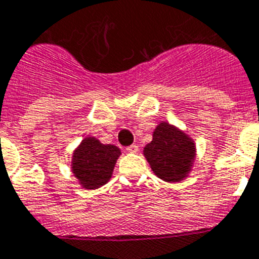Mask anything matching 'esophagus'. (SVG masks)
I'll use <instances>...</instances> for the list:
<instances>
[{
	"label": "esophagus",
	"instance_id": "1",
	"mask_svg": "<svg viewBox=\"0 0 259 259\" xmlns=\"http://www.w3.org/2000/svg\"><path fill=\"white\" fill-rule=\"evenodd\" d=\"M126 150L129 151V153H137V151H138V146L133 144V145H130V146H127Z\"/></svg>",
	"mask_w": 259,
	"mask_h": 259
}]
</instances>
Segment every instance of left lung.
Instances as JSON below:
<instances>
[{"instance_id": "left-lung-1", "label": "left lung", "mask_w": 259, "mask_h": 259, "mask_svg": "<svg viewBox=\"0 0 259 259\" xmlns=\"http://www.w3.org/2000/svg\"><path fill=\"white\" fill-rule=\"evenodd\" d=\"M151 170L166 182H180L190 173L195 158V145L182 130L161 122L153 132V141L144 149Z\"/></svg>"}]
</instances>
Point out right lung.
<instances>
[{
  "instance_id": "obj_1",
  "label": "right lung",
  "mask_w": 259,
  "mask_h": 259,
  "mask_svg": "<svg viewBox=\"0 0 259 259\" xmlns=\"http://www.w3.org/2000/svg\"><path fill=\"white\" fill-rule=\"evenodd\" d=\"M121 150L114 145H104L88 137L73 153L71 169L82 188L98 189L111 178Z\"/></svg>"
}]
</instances>
